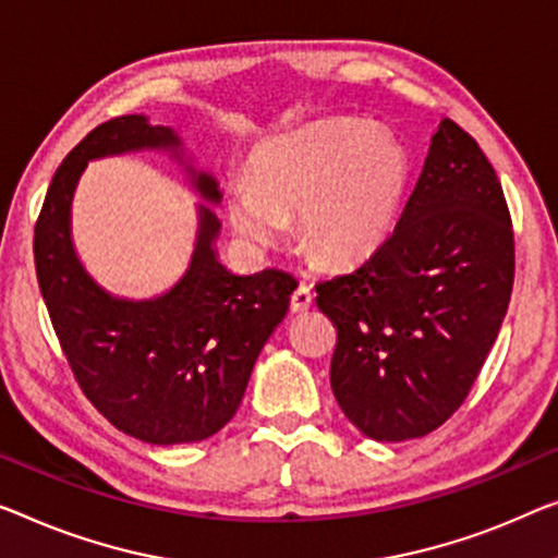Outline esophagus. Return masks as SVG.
I'll return each mask as SVG.
<instances>
[{"label":"esophagus","mask_w":558,"mask_h":558,"mask_svg":"<svg viewBox=\"0 0 558 558\" xmlns=\"http://www.w3.org/2000/svg\"><path fill=\"white\" fill-rule=\"evenodd\" d=\"M313 305V293H311V288H305V286H301L295 290L293 295H290V311L293 313H303V311H307V307Z\"/></svg>","instance_id":"1"}]
</instances>
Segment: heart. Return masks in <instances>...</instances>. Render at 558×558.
Wrapping results in <instances>:
<instances>
[{
    "instance_id": "1",
    "label": "heart",
    "mask_w": 558,
    "mask_h": 558,
    "mask_svg": "<svg viewBox=\"0 0 558 558\" xmlns=\"http://www.w3.org/2000/svg\"><path fill=\"white\" fill-rule=\"evenodd\" d=\"M411 155L390 132L359 120H328L270 140L253 180L230 185L238 235L270 245L301 218L303 243L332 265L376 253L393 230L411 185Z\"/></svg>"
}]
</instances>
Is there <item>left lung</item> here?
Masks as SVG:
<instances>
[{"label": "left lung", "mask_w": 558, "mask_h": 558, "mask_svg": "<svg viewBox=\"0 0 558 558\" xmlns=\"http://www.w3.org/2000/svg\"><path fill=\"white\" fill-rule=\"evenodd\" d=\"M513 270L501 182L476 140L446 118L384 245L315 286L338 332L330 386L348 421L376 440L444 426L492 351Z\"/></svg>", "instance_id": "obj_1"}]
</instances>
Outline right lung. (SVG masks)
<instances>
[{
	"mask_svg": "<svg viewBox=\"0 0 558 558\" xmlns=\"http://www.w3.org/2000/svg\"><path fill=\"white\" fill-rule=\"evenodd\" d=\"M143 114L112 118L72 147L49 182L35 226V270L49 320L87 401L145 444L210 438L235 415L257 353L286 318L298 288L286 270L232 276L213 251L218 218L199 207L197 247L178 286L155 301L110 298L82 270L70 243L72 190L87 160L140 147H174ZM207 199L218 182L197 174Z\"/></svg>",
	"mask_w": 558,
	"mask_h": 558,
	"instance_id": "add662e5",
	"label": "right lung"
}]
</instances>
